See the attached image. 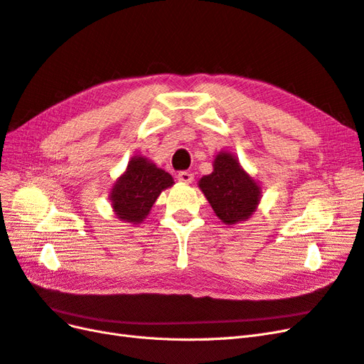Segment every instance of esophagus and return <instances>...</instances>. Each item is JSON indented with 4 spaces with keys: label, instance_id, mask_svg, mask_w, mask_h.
<instances>
[{
    "label": "esophagus",
    "instance_id": "1",
    "mask_svg": "<svg viewBox=\"0 0 364 364\" xmlns=\"http://www.w3.org/2000/svg\"><path fill=\"white\" fill-rule=\"evenodd\" d=\"M178 179H179L181 182H185V183H190V182H193V179H194V174H193L191 171H186V170H182V171H179V173H178Z\"/></svg>",
    "mask_w": 364,
    "mask_h": 364
}]
</instances>
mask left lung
I'll return each instance as SVG.
<instances>
[{
	"mask_svg": "<svg viewBox=\"0 0 364 364\" xmlns=\"http://www.w3.org/2000/svg\"><path fill=\"white\" fill-rule=\"evenodd\" d=\"M215 215L226 225H235L249 218L259 202V186L240 167L235 156L218 153L214 171L199 181Z\"/></svg>",
	"mask_w": 364,
	"mask_h": 364,
	"instance_id": "1",
	"label": "left lung"
}]
</instances>
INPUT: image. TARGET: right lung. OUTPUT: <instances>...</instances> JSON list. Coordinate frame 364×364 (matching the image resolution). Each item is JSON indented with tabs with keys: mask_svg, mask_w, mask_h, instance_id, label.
<instances>
[{
	"mask_svg": "<svg viewBox=\"0 0 364 364\" xmlns=\"http://www.w3.org/2000/svg\"><path fill=\"white\" fill-rule=\"evenodd\" d=\"M171 174L158 168L146 158H132L126 173L115 182L111 202L118 218L127 223H141L161 191L171 186Z\"/></svg>",
	"mask_w": 364,
	"mask_h": 364,
	"instance_id": "1",
	"label": "right lung"
}]
</instances>
